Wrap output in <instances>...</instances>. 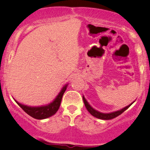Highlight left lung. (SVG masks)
<instances>
[{"instance_id": "obj_1", "label": "left lung", "mask_w": 150, "mask_h": 150, "mask_svg": "<svg viewBox=\"0 0 150 150\" xmlns=\"http://www.w3.org/2000/svg\"><path fill=\"white\" fill-rule=\"evenodd\" d=\"M82 98H83V101H84V103H85V107L87 109V111H88L93 116L96 117V118H99V119H102V120H110V119H113V118H116V117L119 116V115L121 114V113H123V112H124L125 110L128 109V108L130 107V106H131L132 103L134 102L133 101L132 104L128 105V106H125V108H122V109L119 110V111H115V112L109 113H104L99 112V111H97V110L94 109V108H93L92 106L89 104V103L87 102V100H86L85 98L84 97V96L82 97Z\"/></svg>"}]
</instances>
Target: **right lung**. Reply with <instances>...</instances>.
Returning <instances> with one entry per match:
<instances>
[{"instance_id": "add662e5", "label": "right lung", "mask_w": 150, "mask_h": 150, "mask_svg": "<svg viewBox=\"0 0 150 150\" xmlns=\"http://www.w3.org/2000/svg\"><path fill=\"white\" fill-rule=\"evenodd\" d=\"M67 87H68V85H65L53 101H52L51 104L46 105V106L32 107V106H25V105L20 104L16 101H15L23 109L24 111H25L27 114L30 115L32 118H36V119H44V118H47L49 117L52 116L53 115H54L57 112L58 108L60 107V105H61L62 97H63L65 91L66 90Z\"/></svg>"}]
</instances>
